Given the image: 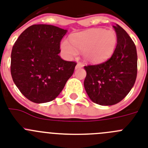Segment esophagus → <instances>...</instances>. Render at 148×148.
I'll return each mask as SVG.
<instances>
[{
  "label": "esophagus",
  "instance_id": "esophagus-1",
  "mask_svg": "<svg viewBox=\"0 0 148 148\" xmlns=\"http://www.w3.org/2000/svg\"><path fill=\"white\" fill-rule=\"evenodd\" d=\"M83 64H82V63H80V62H79V63H78V64H76V66H75V68H76V69H79V68H82V67H83Z\"/></svg>",
  "mask_w": 148,
  "mask_h": 148
}]
</instances>
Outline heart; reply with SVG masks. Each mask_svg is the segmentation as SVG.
<instances>
[{
    "label": "heart",
    "mask_w": 148,
    "mask_h": 148,
    "mask_svg": "<svg viewBox=\"0 0 148 148\" xmlns=\"http://www.w3.org/2000/svg\"><path fill=\"white\" fill-rule=\"evenodd\" d=\"M70 42L64 40L60 48L66 58L83 51L84 59L90 63H100L112 55L117 45V35L112 30L94 28L70 36Z\"/></svg>",
    "instance_id": "obj_1"
}]
</instances>
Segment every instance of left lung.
<instances>
[{"label":"left lung","mask_w":148,"mask_h":148,"mask_svg":"<svg viewBox=\"0 0 148 148\" xmlns=\"http://www.w3.org/2000/svg\"><path fill=\"white\" fill-rule=\"evenodd\" d=\"M117 45L106 61L84 66L85 90L93 103L112 106L121 102L130 91L137 76V51L134 42L118 25L113 26Z\"/></svg>","instance_id":"8db88e82"}]
</instances>
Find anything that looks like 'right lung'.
I'll return each mask as SVG.
<instances>
[{"instance_id":"obj_1","label":"right lung","mask_w":148,"mask_h":148,"mask_svg":"<svg viewBox=\"0 0 148 148\" xmlns=\"http://www.w3.org/2000/svg\"><path fill=\"white\" fill-rule=\"evenodd\" d=\"M66 30L50 25H34L21 33L12 46V80L27 99L36 103L55 99L74 73L76 62L58 55Z\"/></svg>"}]
</instances>
